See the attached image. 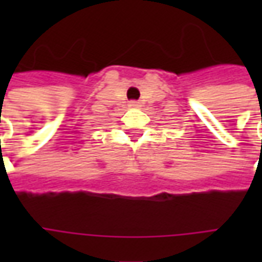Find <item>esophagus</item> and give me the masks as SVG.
<instances>
[{
    "mask_svg": "<svg viewBox=\"0 0 262 262\" xmlns=\"http://www.w3.org/2000/svg\"><path fill=\"white\" fill-rule=\"evenodd\" d=\"M130 106L132 108H136V106H139V105H137L136 101H133V102H130Z\"/></svg>",
    "mask_w": 262,
    "mask_h": 262,
    "instance_id": "esophagus-1",
    "label": "esophagus"
}]
</instances>
